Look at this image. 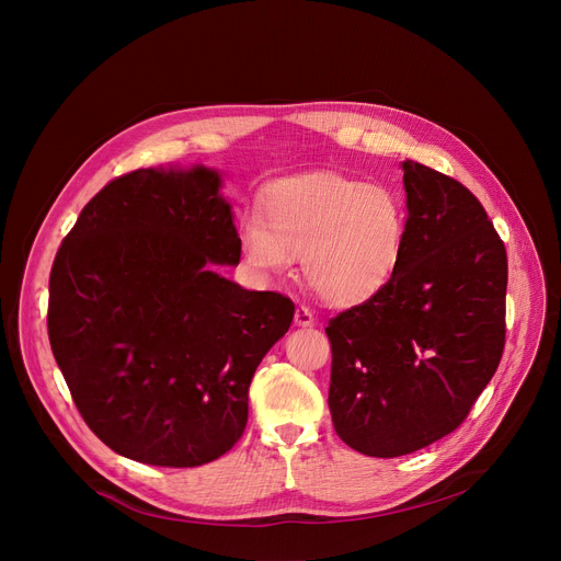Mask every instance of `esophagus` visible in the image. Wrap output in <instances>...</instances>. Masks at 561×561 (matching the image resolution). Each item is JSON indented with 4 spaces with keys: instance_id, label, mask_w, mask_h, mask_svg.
I'll use <instances>...</instances> for the list:
<instances>
[{
    "instance_id": "obj_1",
    "label": "esophagus",
    "mask_w": 561,
    "mask_h": 561,
    "mask_svg": "<svg viewBox=\"0 0 561 561\" xmlns=\"http://www.w3.org/2000/svg\"><path fill=\"white\" fill-rule=\"evenodd\" d=\"M295 324L297 327H313L316 318H313V313L307 307H297L295 309Z\"/></svg>"
}]
</instances>
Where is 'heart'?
Masks as SVG:
<instances>
[{
	"mask_svg": "<svg viewBox=\"0 0 561 561\" xmlns=\"http://www.w3.org/2000/svg\"><path fill=\"white\" fill-rule=\"evenodd\" d=\"M405 230V207L388 186L313 171L275 182L239 241L261 275H282L302 254V277L322 302L356 307L394 277Z\"/></svg>",
	"mask_w": 561,
	"mask_h": 561,
	"instance_id": "obj_1",
	"label": "heart"
}]
</instances>
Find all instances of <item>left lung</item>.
Returning a JSON list of instances; mask_svg holds the SVG:
<instances>
[{
	"label": "left lung",
	"mask_w": 561,
	"mask_h": 561,
	"mask_svg": "<svg viewBox=\"0 0 561 561\" xmlns=\"http://www.w3.org/2000/svg\"><path fill=\"white\" fill-rule=\"evenodd\" d=\"M401 264L371 300L335 316L329 410L354 451L397 458L456 431L505 345L507 254L458 180L401 162Z\"/></svg>",
	"instance_id": "8db88e82"
}]
</instances>
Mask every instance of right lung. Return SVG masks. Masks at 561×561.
I'll list each match as a JSON object with an SVG mask.
<instances>
[{
    "label": "right lung",
    "mask_w": 561,
    "mask_h": 561,
    "mask_svg": "<svg viewBox=\"0 0 561 561\" xmlns=\"http://www.w3.org/2000/svg\"><path fill=\"white\" fill-rule=\"evenodd\" d=\"M218 169L151 167L112 180L65 237L49 277V343L79 413L124 458L198 467L248 422L261 358L293 322L245 290Z\"/></svg>",
    "instance_id": "1"
}]
</instances>
